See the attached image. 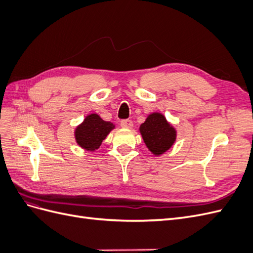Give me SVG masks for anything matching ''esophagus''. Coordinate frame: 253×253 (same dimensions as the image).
Returning <instances> with one entry per match:
<instances>
[{
  "label": "esophagus",
  "instance_id": "1",
  "mask_svg": "<svg viewBox=\"0 0 253 253\" xmlns=\"http://www.w3.org/2000/svg\"><path fill=\"white\" fill-rule=\"evenodd\" d=\"M120 126H121V127H124V128H132L133 122L131 120H128V119H124V120L120 121Z\"/></svg>",
  "mask_w": 253,
  "mask_h": 253
}]
</instances>
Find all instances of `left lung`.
<instances>
[{"instance_id": "left-lung-1", "label": "left lung", "mask_w": 253, "mask_h": 253, "mask_svg": "<svg viewBox=\"0 0 253 253\" xmlns=\"http://www.w3.org/2000/svg\"><path fill=\"white\" fill-rule=\"evenodd\" d=\"M139 129L147 147L155 155H160L169 150L176 139L174 127L159 113L149 115Z\"/></svg>"}]
</instances>
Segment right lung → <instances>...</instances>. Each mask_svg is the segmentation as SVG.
I'll return each mask as SVG.
<instances>
[{
  "label": "right lung",
  "instance_id": "obj_1",
  "mask_svg": "<svg viewBox=\"0 0 253 253\" xmlns=\"http://www.w3.org/2000/svg\"><path fill=\"white\" fill-rule=\"evenodd\" d=\"M114 128V125L104 121L97 114H90L76 128L75 136L77 143L87 151L97 150L105 137Z\"/></svg>",
  "mask_w": 253,
  "mask_h": 253
}]
</instances>
